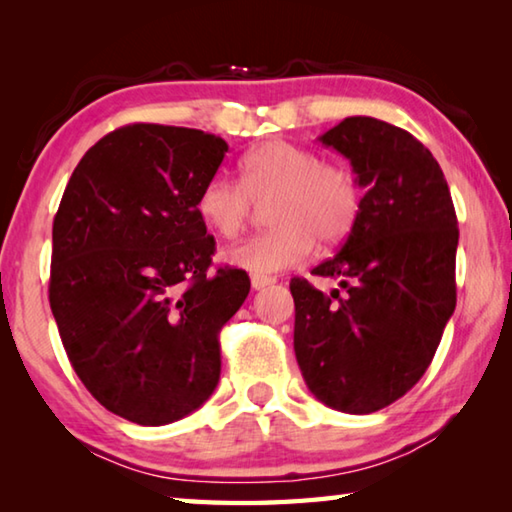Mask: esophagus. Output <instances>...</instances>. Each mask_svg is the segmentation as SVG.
<instances>
[{"label":"esophagus","mask_w":512,"mask_h":512,"mask_svg":"<svg viewBox=\"0 0 512 512\" xmlns=\"http://www.w3.org/2000/svg\"><path fill=\"white\" fill-rule=\"evenodd\" d=\"M250 284H253L255 291H262L266 287H271V284H275V277H271V275H253V277H250Z\"/></svg>","instance_id":"esophagus-1"}]
</instances>
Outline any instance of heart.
<instances>
[{
	"label": "heart",
	"instance_id": "1",
	"mask_svg": "<svg viewBox=\"0 0 512 512\" xmlns=\"http://www.w3.org/2000/svg\"><path fill=\"white\" fill-rule=\"evenodd\" d=\"M266 205L273 225L223 253V262L253 275H271L307 262L316 248L339 246L359 221L363 192L357 173L339 162H323L316 151L287 140H268L239 158V183L216 176L196 196V212L219 237H237Z\"/></svg>",
	"mask_w": 512,
	"mask_h": 512
}]
</instances>
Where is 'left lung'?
Masks as SVG:
<instances>
[{
  "mask_svg": "<svg viewBox=\"0 0 512 512\" xmlns=\"http://www.w3.org/2000/svg\"><path fill=\"white\" fill-rule=\"evenodd\" d=\"M320 142L366 187L359 221L314 275L293 277V350L309 391L343 413H375L418 384L456 307V212L443 169L411 133L348 117Z\"/></svg>",
  "mask_w": 512,
  "mask_h": 512,
  "instance_id": "8db88e82",
  "label": "left lung"
}]
</instances>
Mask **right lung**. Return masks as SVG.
Instances as JSON below:
<instances>
[{
  "instance_id": "obj_1",
  "label": "right lung",
  "mask_w": 512,
  "mask_h": 512,
  "mask_svg": "<svg viewBox=\"0 0 512 512\" xmlns=\"http://www.w3.org/2000/svg\"><path fill=\"white\" fill-rule=\"evenodd\" d=\"M228 153L221 137L128 124L92 146L54 216L49 305L94 400L144 427L176 422L214 393L223 325L250 291L212 268L196 196Z\"/></svg>"
}]
</instances>
